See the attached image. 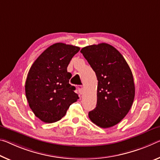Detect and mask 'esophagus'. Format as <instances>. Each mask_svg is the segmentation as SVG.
<instances>
[{
	"label": "esophagus",
	"mask_w": 160,
	"mask_h": 160,
	"mask_svg": "<svg viewBox=\"0 0 160 160\" xmlns=\"http://www.w3.org/2000/svg\"><path fill=\"white\" fill-rule=\"evenodd\" d=\"M78 92H80V94H82L84 92V87L83 86H79L78 87Z\"/></svg>",
	"instance_id": "esophagus-1"
}]
</instances>
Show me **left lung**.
<instances>
[{
  "label": "left lung",
  "instance_id": "left-lung-1",
  "mask_svg": "<svg viewBox=\"0 0 160 160\" xmlns=\"http://www.w3.org/2000/svg\"><path fill=\"white\" fill-rule=\"evenodd\" d=\"M80 52L98 80L97 105L89 112V118L102 128L115 125L130 111L135 98L130 68L121 53L108 43L86 46Z\"/></svg>",
  "mask_w": 160,
  "mask_h": 160
}]
</instances>
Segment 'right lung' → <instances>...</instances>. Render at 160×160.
<instances>
[{"instance_id": "1", "label": "right lung", "mask_w": 160, "mask_h": 160, "mask_svg": "<svg viewBox=\"0 0 160 160\" xmlns=\"http://www.w3.org/2000/svg\"><path fill=\"white\" fill-rule=\"evenodd\" d=\"M80 48L62 42L48 47L35 60L27 76L25 95L35 115L45 123L61 120L79 99L67 68Z\"/></svg>"}]
</instances>
